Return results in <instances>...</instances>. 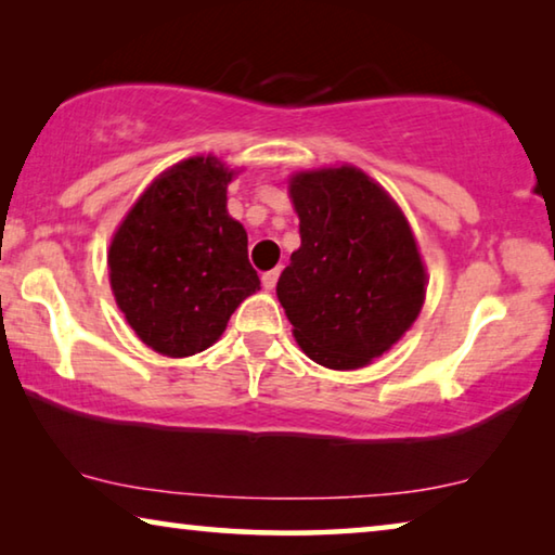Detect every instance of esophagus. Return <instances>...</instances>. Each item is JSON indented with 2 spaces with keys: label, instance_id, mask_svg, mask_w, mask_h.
Here are the masks:
<instances>
[{
  "label": "esophagus",
  "instance_id": "34e87169",
  "mask_svg": "<svg viewBox=\"0 0 555 555\" xmlns=\"http://www.w3.org/2000/svg\"><path fill=\"white\" fill-rule=\"evenodd\" d=\"M276 281H279V269H271V271H264V274H261V284H264L267 291L274 288Z\"/></svg>",
  "mask_w": 555,
  "mask_h": 555
}]
</instances>
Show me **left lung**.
Instances as JSON below:
<instances>
[{
	"label": "left lung",
	"instance_id": "8db88e82",
	"mask_svg": "<svg viewBox=\"0 0 555 555\" xmlns=\"http://www.w3.org/2000/svg\"><path fill=\"white\" fill-rule=\"evenodd\" d=\"M300 247L276 296L294 337L327 370H357L409 331L426 298V269L397 203L354 166L288 181Z\"/></svg>",
	"mask_w": 555,
	"mask_h": 555
}]
</instances>
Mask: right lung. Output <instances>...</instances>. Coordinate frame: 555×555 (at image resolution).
Instances as JSON below:
<instances>
[{"label":"right lung","instance_id":"right-lung-1","mask_svg":"<svg viewBox=\"0 0 555 555\" xmlns=\"http://www.w3.org/2000/svg\"><path fill=\"white\" fill-rule=\"evenodd\" d=\"M232 176L215 156L185 158L146 188L112 237V294L156 352H203L259 291L247 232L228 212Z\"/></svg>","mask_w":555,"mask_h":555}]
</instances>
